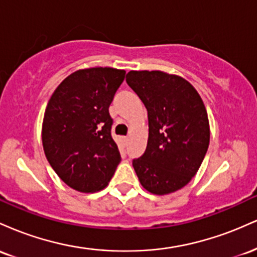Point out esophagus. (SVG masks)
<instances>
[{
	"mask_svg": "<svg viewBox=\"0 0 257 257\" xmlns=\"http://www.w3.org/2000/svg\"><path fill=\"white\" fill-rule=\"evenodd\" d=\"M128 141H129L128 138H126V137L123 138V143H124V145H126V144H128Z\"/></svg>",
	"mask_w": 257,
	"mask_h": 257,
	"instance_id": "esophagus-1",
	"label": "esophagus"
}]
</instances>
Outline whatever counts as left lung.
I'll return each instance as SVG.
<instances>
[{
  "mask_svg": "<svg viewBox=\"0 0 257 257\" xmlns=\"http://www.w3.org/2000/svg\"><path fill=\"white\" fill-rule=\"evenodd\" d=\"M125 81L149 117L146 150L133 159L135 173L149 192H175L196 175L208 151L210 129L203 100L186 79L162 71H131Z\"/></svg>",
  "mask_w": 257,
  "mask_h": 257,
  "instance_id": "obj_1",
  "label": "left lung"
}]
</instances>
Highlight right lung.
I'll use <instances>...</instances> for the list:
<instances>
[{
  "label": "right lung",
  "instance_id": "right-lung-1",
  "mask_svg": "<svg viewBox=\"0 0 257 257\" xmlns=\"http://www.w3.org/2000/svg\"><path fill=\"white\" fill-rule=\"evenodd\" d=\"M124 76V70L112 67L78 70L49 99L42 125L43 150L54 172L73 190H102L119 164L108 107Z\"/></svg>",
  "mask_w": 257,
  "mask_h": 257
}]
</instances>
